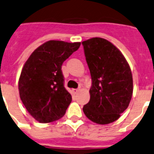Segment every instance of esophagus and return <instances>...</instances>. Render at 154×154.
Wrapping results in <instances>:
<instances>
[{
	"label": "esophagus",
	"mask_w": 154,
	"mask_h": 154,
	"mask_svg": "<svg viewBox=\"0 0 154 154\" xmlns=\"http://www.w3.org/2000/svg\"><path fill=\"white\" fill-rule=\"evenodd\" d=\"M72 91H73V93L74 94H76L78 93L79 89H73V90H72Z\"/></svg>",
	"instance_id": "obj_1"
}]
</instances>
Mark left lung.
Masks as SVG:
<instances>
[{
	"label": "left lung",
	"mask_w": 154,
	"mask_h": 154,
	"mask_svg": "<svg viewBox=\"0 0 154 154\" xmlns=\"http://www.w3.org/2000/svg\"><path fill=\"white\" fill-rule=\"evenodd\" d=\"M90 69V101L83 111L88 119L100 125L112 123L128 108L133 96L130 66L123 54L102 38L82 42Z\"/></svg>",
	"instance_id": "left-lung-1"
}]
</instances>
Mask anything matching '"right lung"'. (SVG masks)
I'll return each instance as SVG.
<instances>
[{"label":"right lung","mask_w":154,"mask_h":154,"mask_svg":"<svg viewBox=\"0 0 154 154\" xmlns=\"http://www.w3.org/2000/svg\"><path fill=\"white\" fill-rule=\"evenodd\" d=\"M81 42L49 40L35 49L21 69L18 91L28 112L41 123L57 121L72 101L63 85L62 64Z\"/></svg>","instance_id":"obj_1"}]
</instances>
